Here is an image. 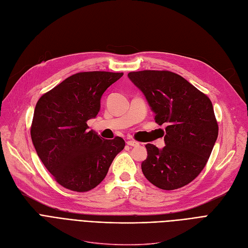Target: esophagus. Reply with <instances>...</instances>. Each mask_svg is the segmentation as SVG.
<instances>
[{"mask_svg": "<svg viewBox=\"0 0 248 248\" xmlns=\"http://www.w3.org/2000/svg\"><path fill=\"white\" fill-rule=\"evenodd\" d=\"M126 144L129 146H133V147H136V146H139V142H137L135 140H129L126 142Z\"/></svg>", "mask_w": 248, "mask_h": 248, "instance_id": "34e87169", "label": "esophagus"}]
</instances>
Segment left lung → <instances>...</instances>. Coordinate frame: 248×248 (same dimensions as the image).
<instances>
[{
    "label": "left lung",
    "mask_w": 248,
    "mask_h": 248,
    "mask_svg": "<svg viewBox=\"0 0 248 248\" xmlns=\"http://www.w3.org/2000/svg\"><path fill=\"white\" fill-rule=\"evenodd\" d=\"M127 77L147 99L155 123L166 124V146L146 145L142 171L151 184L175 190L193 181L205 167L218 134L209 98L169 70L132 71Z\"/></svg>",
    "instance_id": "obj_1"
}]
</instances>
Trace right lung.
Segmentation results:
<instances>
[{"mask_svg":"<svg viewBox=\"0 0 248 248\" xmlns=\"http://www.w3.org/2000/svg\"><path fill=\"white\" fill-rule=\"evenodd\" d=\"M123 76V72H78L36 103L31 141L44 166L62 187L77 192L94 189L124 148L121 137L106 140L87 131V122L99 112L103 93Z\"/></svg>","mask_w":248,"mask_h":248,"instance_id":"obj_1","label":"right lung"}]
</instances>
